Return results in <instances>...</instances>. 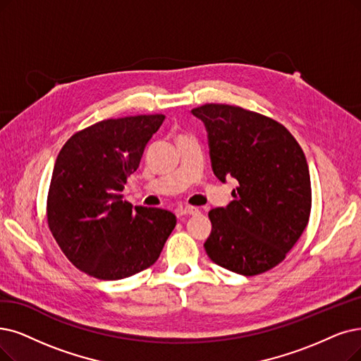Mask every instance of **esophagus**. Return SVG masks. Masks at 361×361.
<instances>
[{"label":"esophagus","instance_id":"34e87169","mask_svg":"<svg viewBox=\"0 0 361 361\" xmlns=\"http://www.w3.org/2000/svg\"><path fill=\"white\" fill-rule=\"evenodd\" d=\"M198 213V209L197 207H192V206H183V207H178L176 210V214L178 216H185V214H195Z\"/></svg>","mask_w":361,"mask_h":361}]
</instances>
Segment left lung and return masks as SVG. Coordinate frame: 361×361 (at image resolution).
Wrapping results in <instances>:
<instances>
[{
	"mask_svg": "<svg viewBox=\"0 0 361 361\" xmlns=\"http://www.w3.org/2000/svg\"><path fill=\"white\" fill-rule=\"evenodd\" d=\"M209 133L216 178H234V200L212 209L204 249L212 261L241 276H257L286 259L308 225L311 179L293 135L267 115L235 105L192 109Z\"/></svg>",
	"mask_w": 361,
	"mask_h": 361,
	"instance_id": "8db88e82",
	"label": "left lung"
}]
</instances>
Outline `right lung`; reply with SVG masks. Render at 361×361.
I'll list each match as a JSON object with an SVG mask.
<instances>
[{
  "mask_svg": "<svg viewBox=\"0 0 361 361\" xmlns=\"http://www.w3.org/2000/svg\"><path fill=\"white\" fill-rule=\"evenodd\" d=\"M163 114L108 118L72 135L56 158L46 216L51 235L80 271L121 280L160 256L176 216L123 200Z\"/></svg>",
  "mask_w": 361,
  "mask_h": 361,
  "instance_id": "1",
  "label": "right lung"
}]
</instances>
